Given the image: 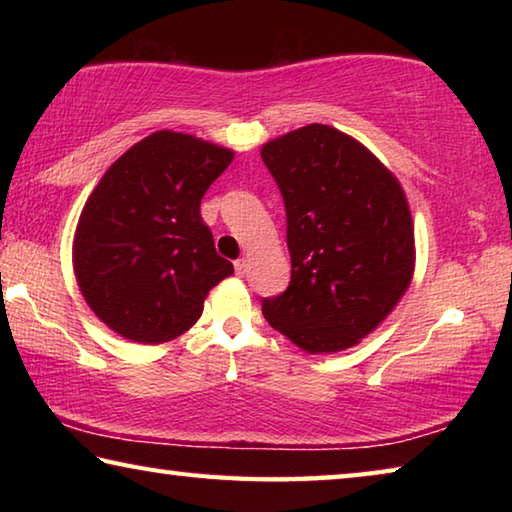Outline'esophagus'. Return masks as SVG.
Listing matches in <instances>:
<instances>
[{
	"label": "esophagus",
	"instance_id": "esophagus-1",
	"mask_svg": "<svg viewBox=\"0 0 512 512\" xmlns=\"http://www.w3.org/2000/svg\"><path fill=\"white\" fill-rule=\"evenodd\" d=\"M246 268H248V262H246V259H244V257L237 259V262H235V271H237V275H246Z\"/></svg>",
	"mask_w": 512,
	"mask_h": 512
}]
</instances>
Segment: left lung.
I'll list each match as a JSON object with an SVG mask.
<instances>
[{
  "label": "left lung",
  "instance_id": "1",
  "mask_svg": "<svg viewBox=\"0 0 512 512\" xmlns=\"http://www.w3.org/2000/svg\"><path fill=\"white\" fill-rule=\"evenodd\" d=\"M287 210L291 282L262 300L268 325L305 352L357 345L391 314L415 268L404 189L354 137L309 124L262 146Z\"/></svg>",
  "mask_w": 512,
  "mask_h": 512
}]
</instances>
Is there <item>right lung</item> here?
<instances>
[{"label":"right lung","mask_w":512,"mask_h":512,"mask_svg":"<svg viewBox=\"0 0 512 512\" xmlns=\"http://www.w3.org/2000/svg\"><path fill=\"white\" fill-rule=\"evenodd\" d=\"M232 158L194 135L158 131L103 173L76 225L72 259L85 302L112 332L146 345L173 341L235 273L201 219L203 194Z\"/></svg>","instance_id":"1"}]
</instances>
